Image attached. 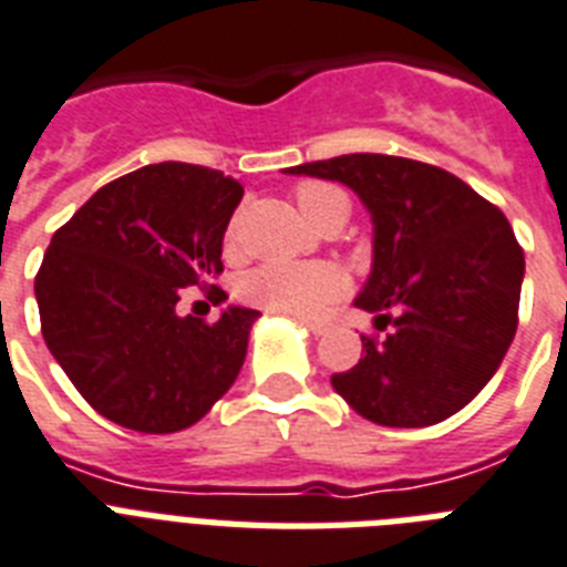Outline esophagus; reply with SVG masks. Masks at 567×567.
Instances as JSON below:
<instances>
[{
	"label": "esophagus",
	"mask_w": 567,
	"mask_h": 567,
	"mask_svg": "<svg viewBox=\"0 0 567 567\" xmlns=\"http://www.w3.org/2000/svg\"><path fill=\"white\" fill-rule=\"evenodd\" d=\"M302 323L315 331V334H329V331L334 329V320H329V317H308V320H302Z\"/></svg>",
	"instance_id": "obj_1"
}]
</instances>
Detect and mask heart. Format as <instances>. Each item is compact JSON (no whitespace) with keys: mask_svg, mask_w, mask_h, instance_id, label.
<instances>
[{"mask_svg":"<svg viewBox=\"0 0 567 567\" xmlns=\"http://www.w3.org/2000/svg\"><path fill=\"white\" fill-rule=\"evenodd\" d=\"M293 200H297L299 212L306 215L311 224L323 220L334 209L347 206V197L340 195L334 186L317 183V179H306L293 188ZM238 238V215L233 218L227 229V252L236 250ZM347 279L338 268L331 265H285V261H268L259 268L247 270L238 279V297L244 302H250L265 311H276V315H293V317H311L317 311H323L329 302L343 293Z\"/></svg>","mask_w":567,"mask_h":567,"instance_id":"heart-1","label":"heart"}]
</instances>
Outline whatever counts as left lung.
I'll list each match as a JSON object with an SVG mask.
<instances>
[{
  "label": "left lung",
  "instance_id": "1",
  "mask_svg": "<svg viewBox=\"0 0 567 567\" xmlns=\"http://www.w3.org/2000/svg\"><path fill=\"white\" fill-rule=\"evenodd\" d=\"M338 179L375 224L355 306L375 315L361 361L331 375L363 419L425 427L463 411L495 375L518 326L524 250L504 212L436 165L343 154L285 168Z\"/></svg>",
  "mask_w": 567,
  "mask_h": 567
}]
</instances>
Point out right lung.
<instances>
[{
    "mask_svg": "<svg viewBox=\"0 0 567 567\" xmlns=\"http://www.w3.org/2000/svg\"><path fill=\"white\" fill-rule=\"evenodd\" d=\"M238 179L188 163L145 165L101 186L37 270L40 329L92 411L142 434L195 425L233 388L259 311L179 317V288H212L241 204Z\"/></svg>",
    "mask_w": 567,
    "mask_h": 567,
    "instance_id": "1",
    "label": "right lung"
}]
</instances>
